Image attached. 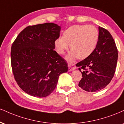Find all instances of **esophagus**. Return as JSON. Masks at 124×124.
<instances>
[{
    "instance_id": "esophagus-1",
    "label": "esophagus",
    "mask_w": 124,
    "mask_h": 124,
    "mask_svg": "<svg viewBox=\"0 0 124 124\" xmlns=\"http://www.w3.org/2000/svg\"><path fill=\"white\" fill-rule=\"evenodd\" d=\"M75 69H76L75 65H73V64H70V63L68 64V70L69 71L74 70Z\"/></svg>"
}]
</instances>
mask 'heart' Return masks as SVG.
<instances>
[{"label": "heart", "instance_id": "obj_1", "mask_svg": "<svg viewBox=\"0 0 124 124\" xmlns=\"http://www.w3.org/2000/svg\"><path fill=\"white\" fill-rule=\"evenodd\" d=\"M99 33L93 26L88 25H74L70 26L63 33L62 38L55 40V47L59 54L62 55L68 49L70 53L67 56L69 61L76 58L84 59L90 55L97 45Z\"/></svg>", "mask_w": 124, "mask_h": 124}]
</instances>
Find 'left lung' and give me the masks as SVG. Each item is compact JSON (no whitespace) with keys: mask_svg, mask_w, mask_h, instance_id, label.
Listing matches in <instances>:
<instances>
[{"mask_svg":"<svg viewBox=\"0 0 124 124\" xmlns=\"http://www.w3.org/2000/svg\"><path fill=\"white\" fill-rule=\"evenodd\" d=\"M117 59L118 50L112 36L107 30L99 26V37L94 51L76 64L83 77L78 86L87 92L103 89L114 77Z\"/></svg>","mask_w":124,"mask_h":124,"instance_id":"left-lung-1","label":"left lung"}]
</instances>
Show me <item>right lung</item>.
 Instances as JSON below:
<instances>
[{"label":"right lung","mask_w":124,"mask_h":124,"mask_svg":"<svg viewBox=\"0 0 124 124\" xmlns=\"http://www.w3.org/2000/svg\"><path fill=\"white\" fill-rule=\"evenodd\" d=\"M60 31L61 26L54 23L28 26L12 44L14 78L22 90L31 96H48L55 88L60 74L68 71L66 61L54 50Z\"/></svg>","instance_id":"obj_1"}]
</instances>
